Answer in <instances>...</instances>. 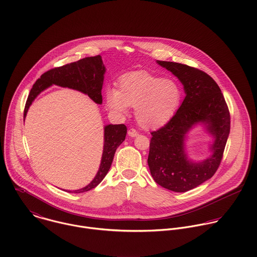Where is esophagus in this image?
<instances>
[{
  "label": "esophagus",
  "instance_id": "obj_1",
  "mask_svg": "<svg viewBox=\"0 0 257 257\" xmlns=\"http://www.w3.org/2000/svg\"><path fill=\"white\" fill-rule=\"evenodd\" d=\"M128 135H129L130 137H137V136L139 135V133H138L135 129H129V130H128Z\"/></svg>",
  "mask_w": 257,
  "mask_h": 257
}]
</instances>
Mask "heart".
I'll return each instance as SVG.
<instances>
[{
  "label": "heart",
  "mask_w": 257,
  "mask_h": 257,
  "mask_svg": "<svg viewBox=\"0 0 257 257\" xmlns=\"http://www.w3.org/2000/svg\"><path fill=\"white\" fill-rule=\"evenodd\" d=\"M181 100L182 90L176 82L145 71L123 75L118 91L110 89L106 92V103L112 112L126 115L128 107H133L137 122L147 129L161 127L170 121Z\"/></svg>",
  "instance_id": "1"
}]
</instances>
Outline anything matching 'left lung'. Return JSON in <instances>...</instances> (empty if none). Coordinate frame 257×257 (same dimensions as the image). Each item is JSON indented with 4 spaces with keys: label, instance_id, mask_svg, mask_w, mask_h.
<instances>
[{
    "label": "left lung",
    "instance_id": "8db88e82",
    "mask_svg": "<svg viewBox=\"0 0 257 257\" xmlns=\"http://www.w3.org/2000/svg\"><path fill=\"white\" fill-rule=\"evenodd\" d=\"M157 63L180 80L186 96L170 121L151 132L148 165L157 184L186 192L210 179L218 169L230 132V114L219 86L208 74L175 62ZM198 122L207 126L215 142L211 147L213 155L196 164L187 158L184 141Z\"/></svg>",
    "mask_w": 257,
    "mask_h": 257
}]
</instances>
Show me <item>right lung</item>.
Listing matches in <instances>:
<instances>
[{"instance_id": "obj_1", "label": "right lung", "mask_w": 257, "mask_h": 257, "mask_svg": "<svg viewBox=\"0 0 257 257\" xmlns=\"http://www.w3.org/2000/svg\"><path fill=\"white\" fill-rule=\"evenodd\" d=\"M105 66L100 55L87 57L77 62L57 67L45 72L33 85L28 96L25 110L24 121L35 98L46 88L52 85L68 87L87 94L95 103H102V86L104 81ZM127 128L124 124L107 125L104 128V148L100 168L90 184L86 187L75 190L74 193H82L95 188L108 173L116 149L125 140Z\"/></svg>"}]
</instances>
